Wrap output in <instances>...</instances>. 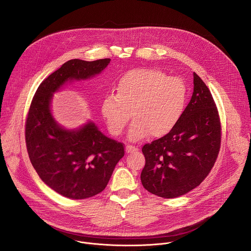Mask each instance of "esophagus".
Instances as JSON below:
<instances>
[{
	"label": "esophagus",
	"mask_w": 251,
	"mask_h": 251,
	"mask_svg": "<svg viewBox=\"0 0 251 251\" xmlns=\"http://www.w3.org/2000/svg\"><path fill=\"white\" fill-rule=\"evenodd\" d=\"M125 151L127 153H131V152H135L138 151V148H136L135 146H131V145H127L125 148Z\"/></svg>",
	"instance_id": "34e87169"
}]
</instances>
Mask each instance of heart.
Wrapping results in <instances>:
<instances>
[{
    "mask_svg": "<svg viewBox=\"0 0 251 251\" xmlns=\"http://www.w3.org/2000/svg\"><path fill=\"white\" fill-rule=\"evenodd\" d=\"M188 100L185 82L155 69L134 70L118 82L117 93L105 96L101 111L110 133L119 136L132 117L129 139L169 134L181 119Z\"/></svg>",
    "mask_w": 251,
    "mask_h": 251,
    "instance_id": "obj_1",
    "label": "heart"
}]
</instances>
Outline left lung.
I'll return each mask as SVG.
<instances>
[{"label":"left lung","instance_id":"obj_1","mask_svg":"<svg viewBox=\"0 0 251 251\" xmlns=\"http://www.w3.org/2000/svg\"><path fill=\"white\" fill-rule=\"evenodd\" d=\"M190 102L177 125L146 144L141 181L149 192L176 198L199 186L208 176L221 147V121L210 90L194 73Z\"/></svg>","mask_w":251,"mask_h":251}]
</instances>
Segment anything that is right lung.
Segmentation results:
<instances>
[{"label": "right lung", "instance_id": "1", "mask_svg": "<svg viewBox=\"0 0 251 251\" xmlns=\"http://www.w3.org/2000/svg\"><path fill=\"white\" fill-rule=\"evenodd\" d=\"M110 59H73L39 85L25 122V143L34 170L51 189L70 199H86L107 185L115 165L124 155V145L103 135L92 121L66 130L53 118V94L67 81L100 74Z\"/></svg>", "mask_w": 251, "mask_h": 251}]
</instances>
